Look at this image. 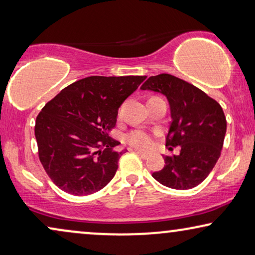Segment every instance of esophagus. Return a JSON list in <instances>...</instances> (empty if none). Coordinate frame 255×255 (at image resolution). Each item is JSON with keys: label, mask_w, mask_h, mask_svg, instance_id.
Returning a JSON list of instances; mask_svg holds the SVG:
<instances>
[{"label": "esophagus", "mask_w": 255, "mask_h": 255, "mask_svg": "<svg viewBox=\"0 0 255 255\" xmlns=\"http://www.w3.org/2000/svg\"><path fill=\"white\" fill-rule=\"evenodd\" d=\"M134 152L137 153V154L140 156V158H142V159H146V158H148V154L147 153H144V152H141V151H138V149H134Z\"/></svg>", "instance_id": "obj_1"}]
</instances>
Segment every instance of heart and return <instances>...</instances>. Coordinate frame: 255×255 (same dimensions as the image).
<instances>
[{
  "label": "heart",
  "instance_id": "1",
  "mask_svg": "<svg viewBox=\"0 0 255 255\" xmlns=\"http://www.w3.org/2000/svg\"><path fill=\"white\" fill-rule=\"evenodd\" d=\"M155 134L152 132L134 128L125 134L124 140L131 147L141 149V151H149L154 146Z\"/></svg>",
  "mask_w": 255,
  "mask_h": 255
}]
</instances>
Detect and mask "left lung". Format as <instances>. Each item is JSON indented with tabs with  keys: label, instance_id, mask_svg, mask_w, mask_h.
I'll return each instance as SVG.
<instances>
[{
	"label": "left lung",
	"instance_id": "obj_1",
	"mask_svg": "<svg viewBox=\"0 0 255 255\" xmlns=\"http://www.w3.org/2000/svg\"><path fill=\"white\" fill-rule=\"evenodd\" d=\"M142 90L163 94L172 122L166 146H180V154L165 155V166L152 176L163 186L186 190L207 179L224 144L226 118L221 104L191 83L170 74L149 76Z\"/></svg>",
	"mask_w": 255,
	"mask_h": 255
}]
</instances>
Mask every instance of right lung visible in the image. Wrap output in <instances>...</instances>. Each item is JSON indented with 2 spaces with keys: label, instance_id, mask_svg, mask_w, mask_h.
I'll return each mask as SVG.
<instances>
[{
  "label": "right lung",
  "instance_id": "right-lung-1",
  "mask_svg": "<svg viewBox=\"0 0 255 255\" xmlns=\"http://www.w3.org/2000/svg\"><path fill=\"white\" fill-rule=\"evenodd\" d=\"M146 76H89L61 90L37 116L38 155L48 177L66 193H96L113 180L125 151L109 135L118 108Z\"/></svg>",
  "mask_w": 255,
  "mask_h": 255
}]
</instances>
